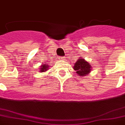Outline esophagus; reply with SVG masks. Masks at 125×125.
<instances>
[{"label":"esophagus","instance_id":"obj_1","mask_svg":"<svg viewBox=\"0 0 125 125\" xmlns=\"http://www.w3.org/2000/svg\"><path fill=\"white\" fill-rule=\"evenodd\" d=\"M59 60H64V57H60V58H59Z\"/></svg>","mask_w":125,"mask_h":125}]
</instances>
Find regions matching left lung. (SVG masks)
<instances>
[{
  "mask_svg": "<svg viewBox=\"0 0 125 125\" xmlns=\"http://www.w3.org/2000/svg\"><path fill=\"white\" fill-rule=\"evenodd\" d=\"M73 69L76 71V73L80 77H84L89 74L91 71V65L88 62L82 58H78V60L74 63Z\"/></svg>",
  "mask_w": 125,
  "mask_h": 125,
  "instance_id": "8db88e82",
  "label": "left lung"
}]
</instances>
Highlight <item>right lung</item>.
I'll use <instances>...</instances> for the list:
<instances>
[{
    "mask_svg": "<svg viewBox=\"0 0 125 125\" xmlns=\"http://www.w3.org/2000/svg\"><path fill=\"white\" fill-rule=\"evenodd\" d=\"M49 67L50 66H49V65L45 64V63L41 65V66H40V72L43 73V72L47 71L49 69Z\"/></svg>",
    "mask_w": 125,
    "mask_h": 125,
    "instance_id": "add662e5",
    "label": "right lung"
}]
</instances>
